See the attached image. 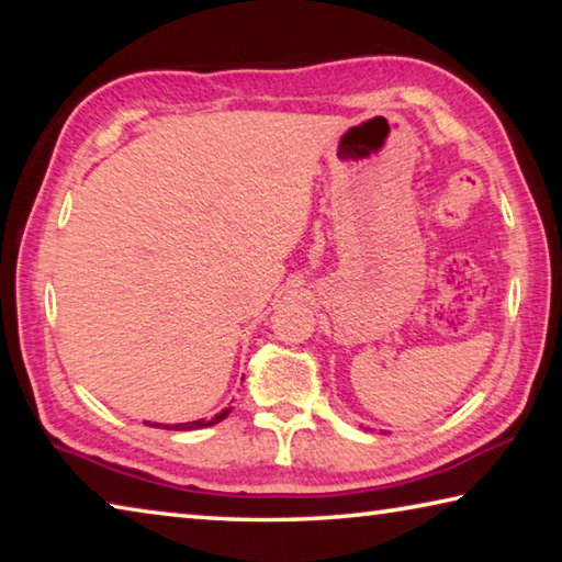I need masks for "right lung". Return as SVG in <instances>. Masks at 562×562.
<instances>
[{"label":"right lung","mask_w":562,"mask_h":562,"mask_svg":"<svg viewBox=\"0 0 562 562\" xmlns=\"http://www.w3.org/2000/svg\"><path fill=\"white\" fill-rule=\"evenodd\" d=\"M231 414V408H223L221 414H215L211 422H205V418H201V422H188V424H173V426H166V429H176V431H193V429H205V426H213L217 422H223V418ZM154 426V424H148Z\"/></svg>","instance_id":"right-lung-1"}]
</instances>
